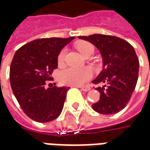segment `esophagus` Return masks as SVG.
Wrapping results in <instances>:
<instances>
[{
    "mask_svg": "<svg viewBox=\"0 0 150 150\" xmlns=\"http://www.w3.org/2000/svg\"><path fill=\"white\" fill-rule=\"evenodd\" d=\"M80 89H81L82 91H89L91 88L90 87H88V86H83V87H80Z\"/></svg>",
    "mask_w": 150,
    "mask_h": 150,
    "instance_id": "esophagus-1",
    "label": "esophagus"
}]
</instances>
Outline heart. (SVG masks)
<instances>
[{"instance_id":"obj_1","label":"heart","mask_w":150,"mask_h":150,"mask_svg":"<svg viewBox=\"0 0 150 150\" xmlns=\"http://www.w3.org/2000/svg\"><path fill=\"white\" fill-rule=\"evenodd\" d=\"M76 48L85 57L89 54H92L95 50L93 44L88 41H79L76 43ZM67 53V48H62L57 57V62L59 65H63L65 62L66 55ZM93 75V72L88 67L76 68L68 67L62 70L59 73V80L63 84L71 86H83L91 80Z\"/></svg>"}]
</instances>
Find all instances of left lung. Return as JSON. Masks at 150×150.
Listing matches in <instances>:
<instances>
[{"label":"left lung","mask_w":150,"mask_h":150,"mask_svg":"<svg viewBox=\"0 0 150 150\" xmlns=\"http://www.w3.org/2000/svg\"><path fill=\"white\" fill-rule=\"evenodd\" d=\"M100 50L103 57V70L94 84L104 83L96 89L100 100L92 108L101 114H115L126 107L138 79L139 60L133 46L120 38L105 34L79 36Z\"/></svg>","instance_id":"obj_1"}]
</instances>
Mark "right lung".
<instances>
[{"label": "right lung", "instance_id": "obj_1", "mask_svg": "<svg viewBox=\"0 0 150 150\" xmlns=\"http://www.w3.org/2000/svg\"><path fill=\"white\" fill-rule=\"evenodd\" d=\"M74 38L34 40L20 47L13 56L9 71L12 90L23 112L37 122L51 121L62 112L70 88L45 86L58 67L59 53Z\"/></svg>", "mask_w": 150, "mask_h": 150}]
</instances>
